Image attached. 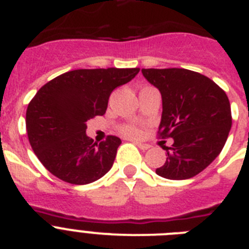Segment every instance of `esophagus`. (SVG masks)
Wrapping results in <instances>:
<instances>
[{"label":"esophagus","mask_w":249,"mask_h":249,"mask_svg":"<svg viewBox=\"0 0 249 249\" xmlns=\"http://www.w3.org/2000/svg\"><path fill=\"white\" fill-rule=\"evenodd\" d=\"M136 144H137L138 148L143 149V151H146V149H148L151 147L148 143H143V142H136Z\"/></svg>","instance_id":"obj_1"}]
</instances>
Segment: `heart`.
Returning <instances> with one entry per match:
<instances>
[{
  "mask_svg": "<svg viewBox=\"0 0 249 249\" xmlns=\"http://www.w3.org/2000/svg\"><path fill=\"white\" fill-rule=\"evenodd\" d=\"M120 132L122 135L132 138L140 137L141 136V129L136 124H133V123H124V124L120 126Z\"/></svg>",
  "mask_w": 249,
  "mask_h": 249,
  "instance_id": "b5f03b06",
  "label": "heart"
}]
</instances>
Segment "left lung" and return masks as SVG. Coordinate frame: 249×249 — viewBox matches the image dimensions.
I'll list each match as a JSON object with an SVG mask.
<instances>
[{
	"label": "left lung",
	"instance_id": "left-lung-1",
	"mask_svg": "<svg viewBox=\"0 0 249 249\" xmlns=\"http://www.w3.org/2000/svg\"><path fill=\"white\" fill-rule=\"evenodd\" d=\"M144 78L162 96L158 137L173 138L166 162L156 173L168 179H188L221 153L232 127L227 94L211 78L184 68H143Z\"/></svg>",
	"mask_w": 249,
	"mask_h": 249
}]
</instances>
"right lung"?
<instances>
[{
  "mask_svg": "<svg viewBox=\"0 0 249 249\" xmlns=\"http://www.w3.org/2000/svg\"><path fill=\"white\" fill-rule=\"evenodd\" d=\"M140 68L74 70L42 86L28 103L26 129L41 163L71 184H89L111 169L121 140L107 136L100 144L87 137L86 122L106 113L108 98Z\"/></svg>",
  "mask_w": 249,
  "mask_h": 249,
  "instance_id": "right-lung-1",
  "label": "right lung"
}]
</instances>
